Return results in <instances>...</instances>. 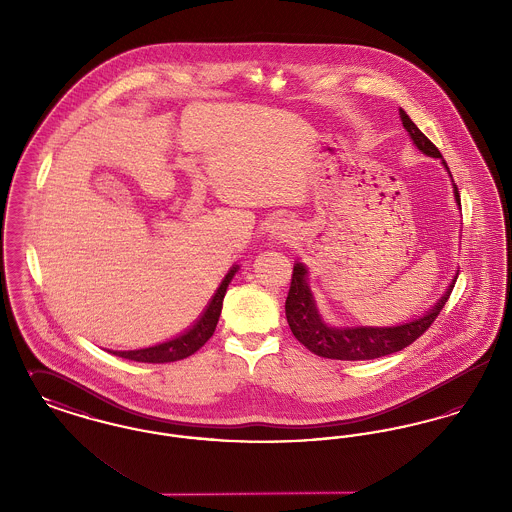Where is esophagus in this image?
Returning a JSON list of instances; mask_svg holds the SVG:
<instances>
[{
	"instance_id": "obj_1",
	"label": "esophagus",
	"mask_w": 512,
	"mask_h": 512,
	"mask_svg": "<svg viewBox=\"0 0 512 512\" xmlns=\"http://www.w3.org/2000/svg\"><path fill=\"white\" fill-rule=\"evenodd\" d=\"M293 234H295V230H293L290 220H274L272 226H270V236H272L274 240H278V242H288V240H292Z\"/></svg>"
}]
</instances>
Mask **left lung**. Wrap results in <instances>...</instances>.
Masks as SVG:
<instances>
[{"mask_svg": "<svg viewBox=\"0 0 512 512\" xmlns=\"http://www.w3.org/2000/svg\"><path fill=\"white\" fill-rule=\"evenodd\" d=\"M399 115L414 146L418 147L422 153H426L428 157L441 159L443 167L449 171L438 147L418 130V126L411 121V117L403 109H399ZM453 188H455L457 205L461 207V195H459L457 184H453ZM455 282H457V276L449 284L447 292L441 295L438 303L424 317L416 318L411 322H405L399 326H384V328H378V326L334 328V326H328L318 315L313 293L307 284V268L297 263L293 267L292 284L286 299V318L292 328L293 336L318 357L338 359V361H370V359L397 353L407 345H411L414 340H418L438 318L455 288Z\"/></svg>", "mask_w": 512, "mask_h": 512, "instance_id": "1", "label": "left lung"}]
</instances>
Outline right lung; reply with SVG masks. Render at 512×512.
<instances>
[{
	"label": "right lung",
	"instance_id": "obj_1",
	"mask_svg": "<svg viewBox=\"0 0 512 512\" xmlns=\"http://www.w3.org/2000/svg\"><path fill=\"white\" fill-rule=\"evenodd\" d=\"M236 272H238V267L230 268V272L220 282L219 290L213 295L211 303L207 305L205 313L182 336L165 341V343H159V345H153V347H146V349L109 351V353L122 357V359H128V361H136V363H174V361H180V359H186V357L194 355L195 351L199 347H203L207 340L215 334L220 311H222V299H224L226 288H228V284H230V280L234 278Z\"/></svg>",
	"mask_w": 512,
	"mask_h": 512
}]
</instances>
